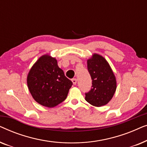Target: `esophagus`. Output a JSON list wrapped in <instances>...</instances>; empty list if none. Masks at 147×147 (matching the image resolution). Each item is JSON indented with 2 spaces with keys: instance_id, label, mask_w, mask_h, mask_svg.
I'll return each mask as SVG.
<instances>
[{
  "instance_id": "esophagus-1",
  "label": "esophagus",
  "mask_w": 147,
  "mask_h": 147,
  "mask_svg": "<svg viewBox=\"0 0 147 147\" xmlns=\"http://www.w3.org/2000/svg\"><path fill=\"white\" fill-rule=\"evenodd\" d=\"M71 81H72V82H73L74 85H76V84H77V80H76V78H74V79H72Z\"/></svg>"
}]
</instances>
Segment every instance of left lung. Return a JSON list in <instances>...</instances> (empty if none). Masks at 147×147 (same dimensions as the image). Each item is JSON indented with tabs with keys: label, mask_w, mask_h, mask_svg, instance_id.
<instances>
[{
	"label": "left lung",
	"mask_w": 147,
	"mask_h": 147,
	"mask_svg": "<svg viewBox=\"0 0 147 147\" xmlns=\"http://www.w3.org/2000/svg\"><path fill=\"white\" fill-rule=\"evenodd\" d=\"M88 69L92 80V89L85 99L96 107L109 102L116 90V79L110 64L103 56L94 53L87 60Z\"/></svg>",
	"instance_id": "obj_1"
}]
</instances>
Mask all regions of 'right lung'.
<instances>
[{"instance_id":"obj_1","label":"right lung","mask_w":147,"mask_h":147,"mask_svg":"<svg viewBox=\"0 0 147 147\" xmlns=\"http://www.w3.org/2000/svg\"><path fill=\"white\" fill-rule=\"evenodd\" d=\"M27 83L33 99L47 108L55 107L64 101L73 84L59 67L57 59L48 53L33 64L28 73Z\"/></svg>"}]
</instances>
